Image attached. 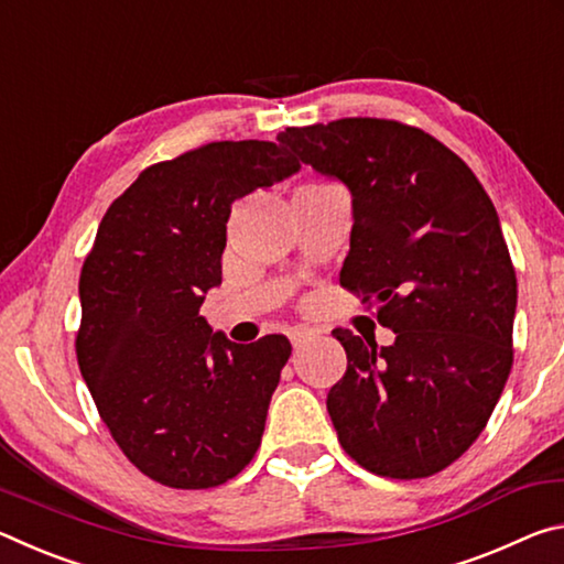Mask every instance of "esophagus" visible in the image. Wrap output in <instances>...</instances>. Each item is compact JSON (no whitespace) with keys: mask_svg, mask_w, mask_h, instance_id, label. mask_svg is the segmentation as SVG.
I'll return each mask as SVG.
<instances>
[{"mask_svg":"<svg viewBox=\"0 0 564 564\" xmlns=\"http://www.w3.org/2000/svg\"><path fill=\"white\" fill-rule=\"evenodd\" d=\"M316 338H318L316 330H311V328H295V330L291 333V343H293L295 350L305 348V346H308V343H313Z\"/></svg>","mask_w":564,"mask_h":564,"instance_id":"34e87169","label":"esophagus"}]
</instances>
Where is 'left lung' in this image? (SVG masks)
Returning a JSON list of instances; mask_svg holds the SVG:
<instances>
[{"label":"left lung","mask_w":564,"mask_h":564,"mask_svg":"<svg viewBox=\"0 0 564 564\" xmlns=\"http://www.w3.org/2000/svg\"><path fill=\"white\" fill-rule=\"evenodd\" d=\"M279 141L350 188L340 285L395 333L378 346L333 330L348 356L326 400L343 451L395 480L441 473L488 425L512 368L518 279L498 212L460 156L408 123L352 117Z\"/></svg>","instance_id":"1"}]
</instances>
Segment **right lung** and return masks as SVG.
Segmentation results:
<instances>
[{
    "label": "right lung",
    "mask_w": 564,
    "mask_h": 564,
    "mask_svg": "<svg viewBox=\"0 0 564 564\" xmlns=\"http://www.w3.org/2000/svg\"><path fill=\"white\" fill-rule=\"evenodd\" d=\"M301 169L273 141H214L144 169L104 214L82 265L76 360L121 453L176 490L253 460L285 336L238 346L202 316L221 285L231 206Z\"/></svg>",
    "instance_id": "right-lung-1"
}]
</instances>
